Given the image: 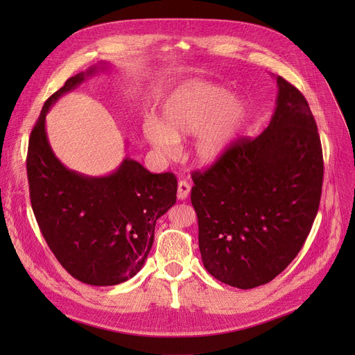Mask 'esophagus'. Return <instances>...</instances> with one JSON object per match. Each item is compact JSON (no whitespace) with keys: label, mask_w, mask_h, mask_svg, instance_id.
I'll list each match as a JSON object with an SVG mask.
<instances>
[{"label":"esophagus","mask_w":355,"mask_h":355,"mask_svg":"<svg viewBox=\"0 0 355 355\" xmlns=\"http://www.w3.org/2000/svg\"><path fill=\"white\" fill-rule=\"evenodd\" d=\"M191 192V185L187 180H179L178 184V198L179 200H187Z\"/></svg>","instance_id":"1"}]
</instances>
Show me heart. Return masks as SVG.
<instances>
[{"label":"heart","instance_id":"1","mask_svg":"<svg viewBox=\"0 0 355 355\" xmlns=\"http://www.w3.org/2000/svg\"><path fill=\"white\" fill-rule=\"evenodd\" d=\"M245 120V105L228 90L206 83H191L166 102L161 124L148 121L144 136L158 153L171 157L178 141L197 135L192 154L201 166H210L222 157Z\"/></svg>","mask_w":355,"mask_h":355}]
</instances>
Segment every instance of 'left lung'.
Segmentation results:
<instances>
[{
    "mask_svg": "<svg viewBox=\"0 0 355 355\" xmlns=\"http://www.w3.org/2000/svg\"><path fill=\"white\" fill-rule=\"evenodd\" d=\"M277 106L254 139L240 137L192 171L204 268L239 288L270 283L302 249L323 187V149L304 94L277 77Z\"/></svg>",
    "mask_w": 355,
    "mask_h": 355,
    "instance_id": "obj_1",
    "label": "left lung"
}]
</instances>
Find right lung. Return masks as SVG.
Here are the masks:
<instances>
[{"instance_id": "add662e5", "label": "right lung", "mask_w": 355, "mask_h": 355, "mask_svg": "<svg viewBox=\"0 0 355 355\" xmlns=\"http://www.w3.org/2000/svg\"><path fill=\"white\" fill-rule=\"evenodd\" d=\"M105 63L68 78L42 106L26 157L29 197L42 237L60 265L92 286H115L136 275L154 243L155 222L176 202L173 173H151L125 158L114 173L83 176L53 154L46 115L62 94Z\"/></svg>"}]
</instances>
